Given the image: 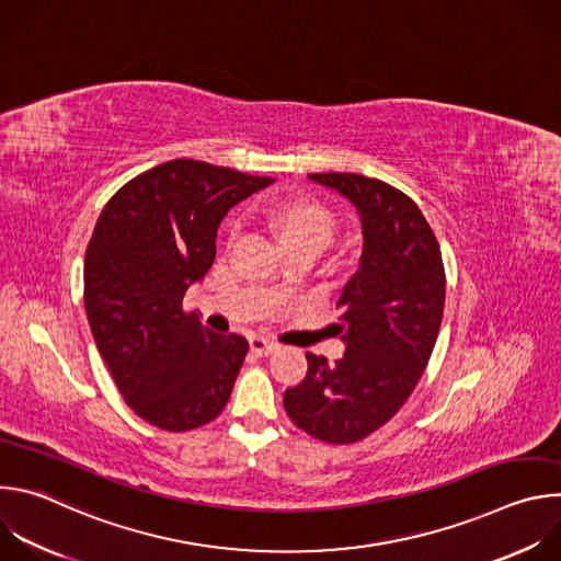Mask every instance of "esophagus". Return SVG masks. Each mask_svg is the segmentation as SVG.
<instances>
[{
    "label": "esophagus",
    "instance_id": "obj_1",
    "mask_svg": "<svg viewBox=\"0 0 561 561\" xmlns=\"http://www.w3.org/2000/svg\"><path fill=\"white\" fill-rule=\"evenodd\" d=\"M277 348V344L264 335H253L251 337V351L257 355H271Z\"/></svg>",
    "mask_w": 561,
    "mask_h": 561
}]
</instances>
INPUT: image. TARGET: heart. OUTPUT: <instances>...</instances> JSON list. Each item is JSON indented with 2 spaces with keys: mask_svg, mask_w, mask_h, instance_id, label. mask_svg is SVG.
I'll list each match as a JSON object with an SVG mask.
<instances>
[{
  "mask_svg": "<svg viewBox=\"0 0 561 561\" xmlns=\"http://www.w3.org/2000/svg\"><path fill=\"white\" fill-rule=\"evenodd\" d=\"M275 219L284 242L295 237H314L319 242H329L333 234L331 213L314 202L293 199L275 208Z\"/></svg>",
  "mask_w": 561,
  "mask_h": 561,
  "instance_id": "heart-1",
  "label": "heart"
}]
</instances>
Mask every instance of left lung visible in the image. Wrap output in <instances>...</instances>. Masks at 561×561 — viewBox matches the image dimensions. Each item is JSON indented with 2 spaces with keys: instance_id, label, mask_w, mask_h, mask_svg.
Returning <instances> with one entry per match:
<instances>
[{
  "instance_id": "left-lung-1",
  "label": "left lung",
  "mask_w": 561,
  "mask_h": 561,
  "mask_svg": "<svg viewBox=\"0 0 561 561\" xmlns=\"http://www.w3.org/2000/svg\"><path fill=\"white\" fill-rule=\"evenodd\" d=\"M346 197L362 221V257L337 308L344 357L306 353L308 373L284 392L295 426L329 444H353L386 424L417 386L437 342L446 275L417 204L379 180L312 173Z\"/></svg>"
}]
</instances>
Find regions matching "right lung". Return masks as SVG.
<instances>
[{
    "mask_svg": "<svg viewBox=\"0 0 561 561\" xmlns=\"http://www.w3.org/2000/svg\"><path fill=\"white\" fill-rule=\"evenodd\" d=\"M273 182L173 159L119 188L95 224L84 260L89 324L126 404L157 428H199L228 402L249 342L202 327L182 301L215 262L226 213Z\"/></svg>",
    "mask_w": 561,
    "mask_h": 561,
    "instance_id": "add662e5",
    "label": "right lung"
}]
</instances>
